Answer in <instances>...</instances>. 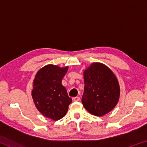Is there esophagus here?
<instances>
[{"instance_id": "obj_1", "label": "esophagus", "mask_w": 147, "mask_h": 147, "mask_svg": "<svg viewBox=\"0 0 147 147\" xmlns=\"http://www.w3.org/2000/svg\"><path fill=\"white\" fill-rule=\"evenodd\" d=\"M73 99L74 101H79L80 100V98L79 96H75V97H74Z\"/></svg>"}]
</instances>
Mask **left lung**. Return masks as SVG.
<instances>
[{"instance_id": "left-lung-1", "label": "left lung", "mask_w": 147, "mask_h": 147, "mask_svg": "<svg viewBox=\"0 0 147 147\" xmlns=\"http://www.w3.org/2000/svg\"><path fill=\"white\" fill-rule=\"evenodd\" d=\"M84 93L82 102L92 115L101 117L112 110L120 97L115 74L106 65L94 62L83 72Z\"/></svg>"}]
</instances>
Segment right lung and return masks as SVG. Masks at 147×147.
<instances>
[{"label":"right lung","mask_w":147,"mask_h":147,"mask_svg":"<svg viewBox=\"0 0 147 147\" xmlns=\"http://www.w3.org/2000/svg\"><path fill=\"white\" fill-rule=\"evenodd\" d=\"M68 68L47 65L38 71L33 82L32 96L35 106L42 115L53 121L63 118L72 102L61 84Z\"/></svg>","instance_id":"1"}]
</instances>
